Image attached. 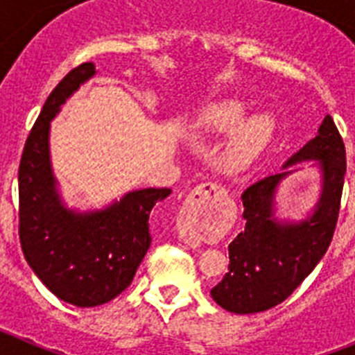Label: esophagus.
I'll use <instances>...</instances> for the list:
<instances>
[{
	"instance_id": "1",
	"label": "esophagus",
	"mask_w": 355,
	"mask_h": 355,
	"mask_svg": "<svg viewBox=\"0 0 355 355\" xmlns=\"http://www.w3.org/2000/svg\"><path fill=\"white\" fill-rule=\"evenodd\" d=\"M225 197H227V192L222 187L215 183H202L190 193V199L187 200V208L188 211L196 213V215H206L220 205ZM183 240L190 245H193L197 241L190 236H183Z\"/></svg>"
}]
</instances>
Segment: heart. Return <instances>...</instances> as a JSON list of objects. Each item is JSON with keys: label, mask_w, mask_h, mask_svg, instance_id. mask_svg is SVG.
Wrapping results in <instances>:
<instances>
[{"label": "heart", "mask_w": 355, "mask_h": 355, "mask_svg": "<svg viewBox=\"0 0 355 355\" xmlns=\"http://www.w3.org/2000/svg\"><path fill=\"white\" fill-rule=\"evenodd\" d=\"M247 106L240 101H220L199 114L193 131L200 139L233 130L243 119ZM274 133V121L268 115H256L243 121L233 131L225 146L222 163L227 172H240L250 167L261 156Z\"/></svg>", "instance_id": "heart-1"}]
</instances>
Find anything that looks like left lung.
<instances>
[{
    "instance_id": "obj_1",
    "label": "left lung",
    "mask_w": 355,
    "mask_h": 355,
    "mask_svg": "<svg viewBox=\"0 0 355 355\" xmlns=\"http://www.w3.org/2000/svg\"><path fill=\"white\" fill-rule=\"evenodd\" d=\"M316 161L320 196L302 221L275 216V193L297 162ZM347 158L331 115H325L313 140L283 165V172L250 184L241 193L245 229L229 243V272L211 290L225 311L252 315L275 307L315 270L331 245L340 213Z\"/></svg>"
}]
</instances>
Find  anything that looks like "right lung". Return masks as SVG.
Wrapping results in <instances>:
<instances>
[{
  "label": "right lung",
  "instance_id": "add662e5",
  "mask_svg": "<svg viewBox=\"0 0 355 355\" xmlns=\"http://www.w3.org/2000/svg\"><path fill=\"white\" fill-rule=\"evenodd\" d=\"M92 62L72 69L44 103L19 165V238L31 270L51 293L78 307L110 302L126 290L150 245L149 215L171 188L133 190L101 209L69 208L49 153L51 121L85 81Z\"/></svg>",
  "mask_w": 355,
  "mask_h": 355
}]
</instances>
